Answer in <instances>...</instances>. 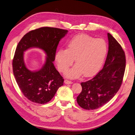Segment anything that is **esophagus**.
Segmentation results:
<instances>
[{"mask_svg":"<svg viewBox=\"0 0 135 135\" xmlns=\"http://www.w3.org/2000/svg\"><path fill=\"white\" fill-rule=\"evenodd\" d=\"M64 83L66 84H73V82L71 81H69L68 80H64Z\"/></svg>","mask_w":135,"mask_h":135,"instance_id":"1","label":"esophagus"}]
</instances>
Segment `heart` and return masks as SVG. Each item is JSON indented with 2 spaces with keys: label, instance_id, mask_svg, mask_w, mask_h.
<instances>
[{
  "label": "heart",
  "instance_id": "obj_1",
  "mask_svg": "<svg viewBox=\"0 0 135 135\" xmlns=\"http://www.w3.org/2000/svg\"><path fill=\"white\" fill-rule=\"evenodd\" d=\"M107 53L106 42L81 34L72 38L67 44V49H61L55 56L59 70L67 71L75 59L76 64L67 72L69 77H78L83 73L85 77L95 75L100 69Z\"/></svg>",
  "mask_w": 135,
  "mask_h": 135
}]
</instances>
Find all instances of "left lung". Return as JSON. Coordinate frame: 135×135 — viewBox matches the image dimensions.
I'll return each mask as SVG.
<instances>
[{"label":"left lung","mask_w":135,"mask_h":135,"mask_svg":"<svg viewBox=\"0 0 135 135\" xmlns=\"http://www.w3.org/2000/svg\"><path fill=\"white\" fill-rule=\"evenodd\" d=\"M108 38V52L104 67L92 79L81 83L82 90L77 102L86 110L105 105L114 97L122 83L126 62L124 51L109 33Z\"/></svg>","instance_id":"left-lung-1"}]
</instances>
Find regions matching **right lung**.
Listing matches in <instances>:
<instances>
[{
  "mask_svg": "<svg viewBox=\"0 0 135 135\" xmlns=\"http://www.w3.org/2000/svg\"><path fill=\"white\" fill-rule=\"evenodd\" d=\"M68 31L54 27H44L28 32L17 46L12 67L16 82L24 96L32 102L44 104L54 97L64 79L55 68L56 48ZM31 47H38L47 54L46 63L37 71H30L25 67L23 52Z\"/></svg>",
  "mask_w": 135,
  "mask_h": 135,
  "instance_id": "add662e5",
  "label": "right lung"
}]
</instances>
